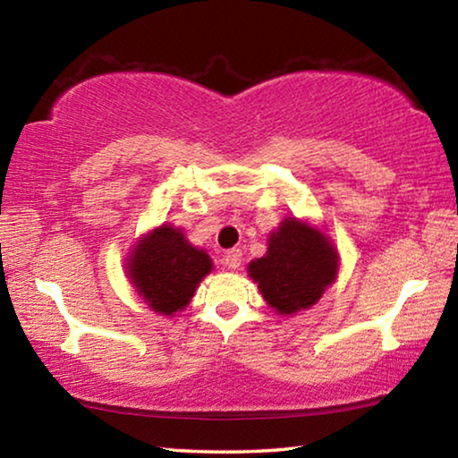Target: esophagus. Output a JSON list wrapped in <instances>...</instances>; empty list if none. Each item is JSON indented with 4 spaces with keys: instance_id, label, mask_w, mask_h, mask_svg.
I'll return each instance as SVG.
<instances>
[{
    "instance_id": "esophagus-1",
    "label": "esophagus",
    "mask_w": 458,
    "mask_h": 458,
    "mask_svg": "<svg viewBox=\"0 0 458 458\" xmlns=\"http://www.w3.org/2000/svg\"><path fill=\"white\" fill-rule=\"evenodd\" d=\"M240 262H242V250L240 248H232V250L224 252V265L228 268H238Z\"/></svg>"
}]
</instances>
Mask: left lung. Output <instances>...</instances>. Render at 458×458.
<instances>
[{
    "label": "left lung",
    "mask_w": 458,
    "mask_h": 458,
    "mask_svg": "<svg viewBox=\"0 0 458 458\" xmlns=\"http://www.w3.org/2000/svg\"><path fill=\"white\" fill-rule=\"evenodd\" d=\"M339 268L337 250L329 238L297 218H284L268 236V250L248 265L267 303L281 315L315 305Z\"/></svg>",
    "instance_id": "1"
}]
</instances>
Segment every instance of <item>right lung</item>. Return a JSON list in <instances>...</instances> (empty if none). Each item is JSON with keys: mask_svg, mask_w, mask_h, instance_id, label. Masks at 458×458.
Instances as JSON below:
<instances>
[{"mask_svg": "<svg viewBox=\"0 0 458 458\" xmlns=\"http://www.w3.org/2000/svg\"><path fill=\"white\" fill-rule=\"evenodd\" d=\"M210 270L212 259L206 250L191 246L183 232L169 224L139 240L127 262V275L139 297L159 315H174L188 307Z\"/></svg>", "mask_w": 458, "mask_h": 458, "instance_id": "1", "label": "right lung"}]
</instances>
